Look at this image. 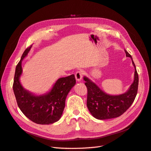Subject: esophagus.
<instances>
[{
    "label": "esophagus",
    "instance_id": "obj_1",
    "mask_svg": "<svg viewBox=\"0 0 151 151\" xmlns=\"http://www.w3.org/2000/svg\"><path fill=\"white\" fill-rule=\"evenodd\" d=\"M83 72L82 71L77 72L76 75H75L76 81H78V82L81 81L82 80V78H83Z\"/></svg>",
    "mask_w": 151,
    "mask_h": 151
}]
</instances>
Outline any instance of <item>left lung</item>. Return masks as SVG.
Returning a JSON list of instances; mask_svg holds the SVG:
<instances>
[{
  "label": "left lung",
  "instance_id": "1",
  "mask_svg": "<svg viewBox=\"0 0 151 151\" xmlns=\"http://www.w3.org/2000/svg\"><path fill=\"white\" fill-rule=\"evenodd\" d=\"M126 57H130L135 68L134 79L125 93L118 95L107 94L95 83L84 76L85 85L88 89L87 106L93 117L98 120H106L120 116L133 103L137 94L139 76L130 55L125 50Z\"/></svg>",
  "mask_w": 151,
  "mask_h": 151
}]
</instances>
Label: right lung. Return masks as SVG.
I'll use <instances>...</instances> for the list:
<instances>
[{
  "label": "right lung",
  "mask_w": 151,
  "mask_h": 151,
  "mask_svg": "<svg viewBox=\"0 0 151 151\" xmlns=\"http://www.w3.org/2000/svg\"><path fill=\"white\" fill-rule=\"evenodd\" d=\"M32 45L25 50L16 67L13 91L18 106L24 115L37 124L49 125L60 119L68 93L76 84L74 74L57 80L46 93L37 94L24 88L21 83L22 62L29 52Z\"/></svg>",
  "instance_id": "add662e5"
}]
</instances>
